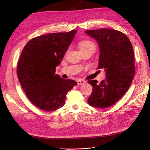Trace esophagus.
Listing matches in <instances>:
<instances>
[{
  "instance_id": "esophagus-1",
  "label": "esophagus",
  "mask_w": 150,
  "mask_h": 150,
  "mask_svg": "<svg viewBox=\"0 0 150 150\" xmlns=\"http://www.w3.org/2000/svg\"><path fill=\"white\" fill-rule=\"evenodd\" d=\"M77 83L78 85H83V84H85L86 83V82L84 80H82V79H79L77 81Z\"/></svg>"
}]
</instances>
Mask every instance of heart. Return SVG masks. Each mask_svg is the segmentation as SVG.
Instances as JSON below:
<instances>
[{
  "mask_svg": "<svg viewBox=\"0 0 150 150\" xmlns=\"http://www.w3.org/2000/svg\"><path fill=\"white\" fill-rule=\"evenodd\" d=\"M79 47L81 51L87 50H92L95 51L96 45L91 40H83L79 43Z\"/></svg>",
  "mask_w": 150,
  "mask_h": 150,
  "instance_id": "heart-1",
  "label": "heart"
}]
</instances>
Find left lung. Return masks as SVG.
<instances>
[{
    "mask_svg": "<svg viewBox=\"0 0 150 150\" xmlns=\"http://www.w3.org/2000/svg\"><path fill=\"white\" fill-rule=\"evenodd\" d=\"M97 41L100 47L98 69L106 71V79L88 82L93 87L88 104L106 108L116 103L129 88L135 74L134 49L129 39L121 31L110 29L85 32Z\"/></svg>",
    "mask_w": 150,
    "mask_h": 150,
    "instance_id": "obj_1",
    "label": "left lung"
}]
</instances>
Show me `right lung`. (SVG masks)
<instances>
[{"instance_id":"add662e5","label":"right lung","mask_w":150,"mask_h":150,"mask_svg":"<svg viewBox=\"0 0 150 150\" xmlns=\"http://www.w3.org/2000/svg\"><path fill=\"white\" fill-rule=\"evenodd\" d=\"M77 30L50 33L30 40L17 64V75L28 99L39 108L52 111L62 107L67 93L77 84L55 74Z\"/></svg>"}]
</instances>
